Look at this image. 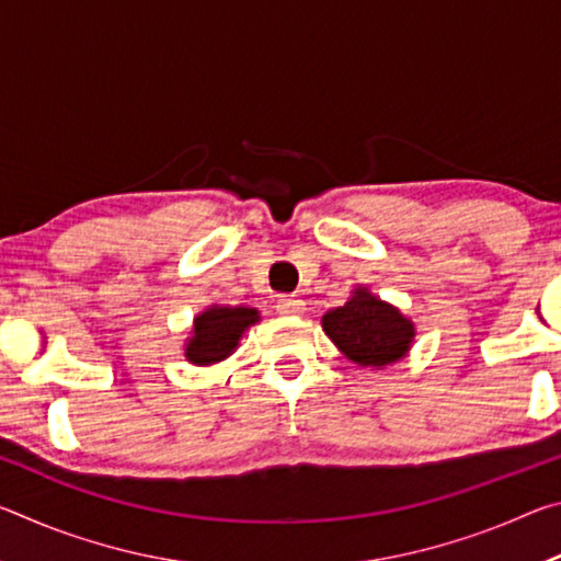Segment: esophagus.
<instances>
[{
  "instance_id": "esophagus-1",
  "label": "esophagus",
  "mask_w": 561,
  "mask_h": 561,
  "mask_svg": "<svg viewBox=\"0 0 561 561\" xmlns=\"http://www.w3.org/2000/svg\"><path fill=\"white\" fill-rule=\"evenodd\" d=\"M277 309L284 317H299L304 314V309H307V304H304L299 297H282L277 301Z\"/></svg>"
}]
</instances>
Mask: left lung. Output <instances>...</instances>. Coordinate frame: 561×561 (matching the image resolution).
<instances>
[{
    "mask_svg": "<svg viewBox=\"0 0 561 561\" xmlns=\"http://www.w3.org/2000/svg\"><path fill=\"white\" fill-rule=\"evenodd\" d=\"M321 327L348 360L371 368L401 360L415 339L413 321L366 287L351 294L344 307L327 311Z\"/></svg>",
    "mask_w": 561,
    "mask_h": 561,
    "instance_id": "left-lung-1",
    "label": "left lung"
}]
</instances>
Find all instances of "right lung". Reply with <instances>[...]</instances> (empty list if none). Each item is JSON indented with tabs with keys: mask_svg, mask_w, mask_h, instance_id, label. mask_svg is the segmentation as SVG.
I'll use <instances>...</instances> for the list:
<instances>
[{
	"mask_svg": "<svg viewBox=\"0 0 561 561\" xmlns=\"http://www.w3.org/2000/svg\"><path fill=\"white\" fill-rule=\"evenodd\" d=\"M260 321V311L250 307H220L213 304L193 321V336L185 344V358L195 366H210L232 354L247 329Z\"/></svg>",
	"mask_w": 561,
	"mask_h": 561,
	"instance_id": "right-lung-1",
	"label": "right lung"
}]
</instances>
